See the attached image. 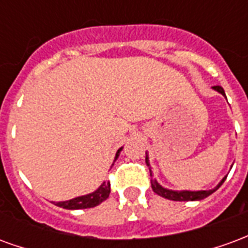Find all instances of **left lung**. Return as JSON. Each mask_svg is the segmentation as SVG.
<instances>
[{"instance_id":"left-lung-1","label":"left lung","mask_w":248,"mask_h":248,"mask_svg":"<svg viewBox=\"0 0 248 248\" xmlns=\"http://www.w3.org/2000/svg\"><path fill=\"white\" fill-rule=\"evenodd\" d=\"M213 89L215 92L220 93L222 95L226 97V94H224V90L222 86H213ZM146 165L149 166L150 169V177H151V188H153V191L158 194V195H161V197L166 198V199H170V201H179V202H186V201H202L204 198H207L208 195H211L214 191H217L219 187L223 185V182L226 181V178L224 177L220 182L217 185V187H214L211 190H199V191H190V190H170V188H166V187L161 186L158 181H156L155 178H153V174H151V167H150V162H149V155H147V153H146Z\"/></svg>"}]
</instances>
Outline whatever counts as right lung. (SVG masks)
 I'll return each instance as SVG.
<instances>
[{
    "instance_id": "1",
    "label": "right lung",
    "mask_w": 248,
    "mask_h": 248,
    "mask_svg": "<svg viewBox=\"0 0 248 248\" xmlns=\"http://www.w3.org/2000/svg\"><path fill=\"white\" fill-rule=\"evenodd\" d=\"M124 147H121L117 154H115V158H114V162L118 159L119 154L122 151ZM114 165V163H113ZM110 195V182H103L101 186L98 187L95 191L90 192V194H86V195H81V197L73 198L70 201H63V202H57L56 204L58 207L67 208V210H79V208H90L95 207L98 204H101L103 201H106Z\"/></svg>"
}]
</instances>
